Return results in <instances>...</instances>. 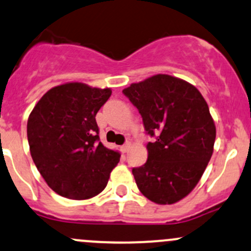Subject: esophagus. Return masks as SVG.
I'll return each mask as SVG.
<instances>
[{
  "label": "esophagus",
  "mask_w": 251,
  "mask_h": 251,
  "mask_svg": "<svg viewBox=\"0 0 251 251\" xmlns=\"http://www.w3.org/2000/svg\"><path fill=\"white\" fill-rule=\"evenodd\" d=\"M130 147H131L130 143H128V142L125 143V144H124L123 147H121V151H123L124 153H126V152H127V151H128V149H130Z\"/></svg>",
  "instance_id": "1"
}]
</instances>
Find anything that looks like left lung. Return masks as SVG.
<instances>
[{"label":"left lung","instance_id":"8db88e82","mask_svg":"<svg viewBox=\"0 0 251 251\" xmlns=\"http://www.w3.org/2000/svg\"><path fill=\"white\" fill-rule=\"evenodd\" d=\"M123 93L156 138L148 143L145 164L132 169L137 187L159 205L177 202L197 186L213 153L216 126L207 103L194 85L161 74Z\"/></svg>","mask_w":251,"mask_h":251}]
</instances>
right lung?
Returning a JSON list of instances; mask_svg holds the SVG:
<instances>
[{
  "instance_id": "add662e5",
  "label": "right lung",
  "mask_w": 251,
  "mask_h": 251,
  "mask_svg": "<svg viewBox=\"0 0 251 251\" xmlns=\"http://www.w3.org/2000/svg\"><path fill=\"white\" fill-rule=\"evenodd\" d=\"M112 90L73 82L50 89L27 121L35 167L50 188L64 198L84 200L107 186L120 155L103 147L95 117Z\"/></svg>"
}]
</instances>
